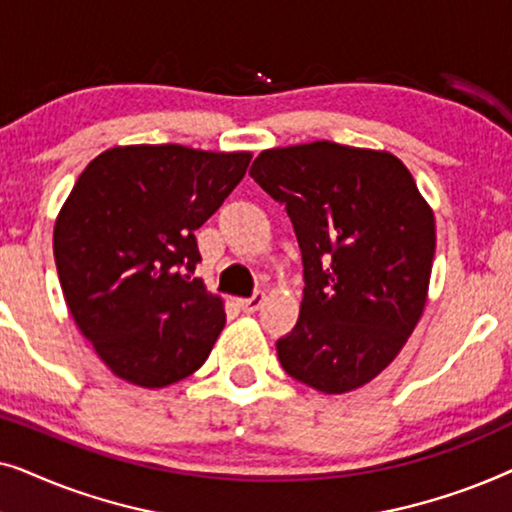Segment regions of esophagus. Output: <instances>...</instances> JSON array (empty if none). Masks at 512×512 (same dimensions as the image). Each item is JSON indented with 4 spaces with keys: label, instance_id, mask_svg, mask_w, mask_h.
<instances>
[{
    "label": "esophagus",
    "instance_id": "34e87169",
    "mask_svg": "<svg viewBox=\"0 0 512 512\" xmlns=\"http://www.w3.org/2000/svg\"><path fill=\"white\" fill-rule=\"evenodd\" d=\"M263 300H265L263 293H256V296H251V298H240V300H237V305H240L242 312L254 314V312L258 310V307L263 305Z\"/></svg>",
    "mask_w": 512,
    "mask_h": 512
}]
</instances>
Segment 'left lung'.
<instances>
[{
	"label": "left lung",
	"instance_id": "1",
	"mask_svg": "<svg viewBox=\"0 0 512 512\" xmlns=\"http://www.w3.org/2000/svg\"><path fill=\"white\" fill-rule=\"evenodd\" d=\"M282 202L303 254V303L277 356L293 380L345 394L396 359L422 317L436 219L389 151L310 142L261 151L249 170Z\"/></svg>",
	"mask_w": 512,
	"mask_h": 512
}]
</instances>
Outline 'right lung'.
<instances>
[{
  "mask_svg": "<svg viewBox=\"0 0 512 512\" xmlns=\"http://www.w3.org/2000/svg\"><path fill=\"white\" fill-rule=\"evenodd\" d=\"M249 151L114 146L88 163L53 228L67 307L121 380L160 389L207 361L223 300L191 279L195 230L240 184Z\"/></svg>",
  "mask_w": 512,
  "mask_h": 512,
  "instance_id": "right-lung-1",
  "label": "right lung"
}]
</instances>
